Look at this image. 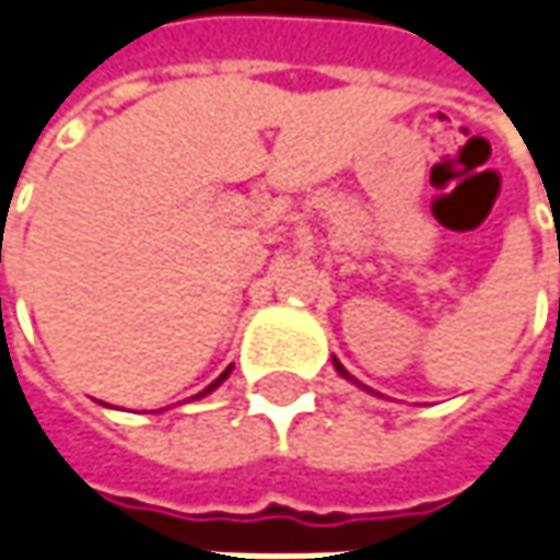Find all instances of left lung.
I'll use <instances>...</instances> for the list:
<instances>
[{
    "mask_svg": "<svg viewBox=\"0 0 560 560\" xmlns=\"http://www.w3.org/2000/svg\"><path fill=\"white\" fill-rule=\"evenodd\" d=\"M336 369H339V375H346V378H349V372H346V369H342L339 362H336Z\"/></svg>",
    "mask_w": 560,
    "mask_h": 560,
    "instance_id": "obj_1",
    "label": "left lung"
}]
</instances>
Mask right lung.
<instances>
[{"label": "right lung", "instance_id": "obj_1", "mask_svg": "<svg viewBox=\"0 0 560 560\" xmlns=\"http://www.w3.org/2000/svg\"><path fill=\"white\" fill-rule=\"evenodd\" d=\"M228 375H231V369H228V372H224V375H221V378H214V382H211V385H208V388H205V392H201V395H198V398H205V395H211V392H214V388H218V385H221V382H224V378H228Z\"/></svg>", "mask_w": 560, "mask_h": 560}]
</instances>
